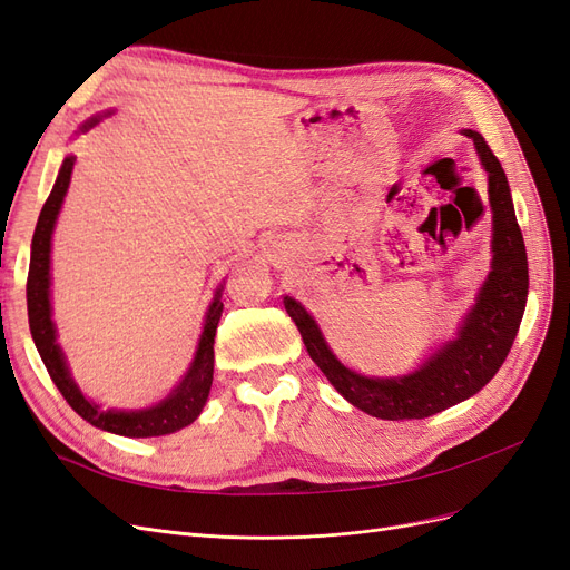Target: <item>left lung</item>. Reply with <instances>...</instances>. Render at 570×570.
<instances>
[{
	"mask_svg": "<svg viewBox=\"0 0 570 570\" xmlns=\"http://www.w3.org/2000/svg\"><path fill=\"white\" fill-rule=\"evenodd\" d=\"M463 135L471 137L488 170L494 256L488 281L480 287V295L454 340L444 342L419 371L409 375L366 377L344 366L333 354L318 323L297 299L283 297L314 364L344 400L375 419H428L480 392L502 368L525 312L528 256L504 168L485 137L475 130H463Z\"/></svg>",
	"mask_w": 570,
	"mask_h": 570,
	"instance_id": "left-lung-1",
	"label": "left lung"
}]
</instances>
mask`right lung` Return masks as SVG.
<instances>
[{
	"label": "right lung",
	"instance_id": "add662e5",
	"mask_svg": "<svg viewBox=\"0 0 570 570\" xmlns=\"http://www.w3.org/2000/svg\"><path fill=\"white\" fill-rule=\"evenodd\" d=\"M97 124V118L88 120L82 130H88ZM73 157H66L61 170L57 176L55 187L42 206L36 235H32L30 247V268H28V323L30 335L36 340V347L42 356V364L49 373L51 381L63 394V400L71 404V409L95 428L107 430L124 438H159L176 433V430L193 423L209 396L212 381H214V337L220 321L223 302L220 289H216V297L206 312L204 331L199 337V347L195 354L193 366L185 373L183 383L170 392L164 402L154 404L142 411H114V409H99L95 402L85 400L78 385L73 383L71 373L66 368L63 354L57 344V331L51 323V306H49V252H51V230H55L57 216L61 212V204L66 197L68 183H71Z\"/></svg>",
	"mask_w": 570,
	"mask_h": 570
}]
</instances>
